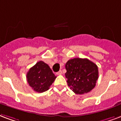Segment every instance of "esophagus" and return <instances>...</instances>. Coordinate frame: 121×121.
<instances>
[{
	"label": "esophagus",
	"mask_w": 121,
	"mask_h": 121,
	"mask_svg": "<svg viewBox=\"0 0 121 121\" xmlns=\"http://www.w3.org/2000/svg\"><path fill=\"white\" fill-rule=\"evenodd\" d=\"M56 74H57V75H61V74H62V71H61V70L58 71V72L56 73Z\"/></svg>",
	"instance_id": "obj_1"
}]
</instances>
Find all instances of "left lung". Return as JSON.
I'll return each mask as SVG.
<instances>
[{"label": "left lung", "instance_id": "1", "mask_svg": "<svg viewBox=\"0 0 121 121\" xmlns=\"http://www.w3.org/2000/svg\"><path fill=\"white\" fill-rule=\"evenodd\" d=\"M65 69L68 85L75 94L88 93L95 86L99 72L92 61L86 58H73L66 63Z\"/></svg>", "mask_w": 121, "mask_h": 121}]
</instances>
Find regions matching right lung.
<instances>
[{
    "label": "right lung",
    "mask_w": 121,
    "mask_h": 121,
    "mask_svg": "<svg viewBox=\"0 0 121 121\" xmlns=\"http://www.w3.org/2000/svg\"><path fill=\"white\" fill-rule=\"evenodd\" d=\"M26 78L31 88L37 92L42 93L49 90L56 76L49 65L40 61L29 70Z\"/></svg>",
    "instance_id": "right-lung-1"
}]
</instances>
